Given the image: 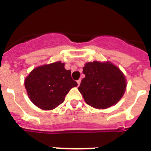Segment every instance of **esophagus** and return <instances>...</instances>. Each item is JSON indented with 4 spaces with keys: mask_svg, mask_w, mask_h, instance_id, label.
I'll return each instance as SVG.
<instances>
[{
    "mask_svg": "<svg viewBox=\"0 0 151 151\" xmlns=\"http://www.w3.org/2000/svg\"><path fill=\"white\" fill-rule=\"evenodd\" d=\"M77 83H78V85H79L80 83H81V79H78V81H77Z\"/></svg>",
    "mask_w": 151,
    "mask_h": 151,
    "instance_id": "34e87169",
    "label": "esophagus"
}]
</instances>
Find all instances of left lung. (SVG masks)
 Returning a JSON list of instances; mask_svg holds the SVG:
<instances>
[{
    "label": "left lung",
    "instance_id": "1",
    "mask_svg": "<svg viewBox=\"0 0 151 151\" xmlns=\"http://www.w3.org/2000/svg\"><path fill=\"white\" fill-rule=\"evenodd\" d=\"M78 91L85 102L97 109H106L122 98L126 88L125 78L118 67L110 62L87 63Z\"/></svg>",
    "mask_w": 151,
    "mask_h": 151
}]
</instances>
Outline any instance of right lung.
Listing matches in <instances>:
<instances>
[{"instance_id":"1","label":"right lung","mask_w":151,"mask_h":151,"mask_svg":"<svg viewBox=\"0 0 151 151\" xmlns=\"http://www.w3.org/2000/svg\"><path fill=\"white\" fill-rule=\"evenodd\" d=\"M65 63L56 62L35 68L25 80L31 101L42 110H53L61 104L70 89L78 85Z\"/></svg>"}]
</instances>
